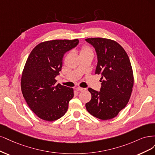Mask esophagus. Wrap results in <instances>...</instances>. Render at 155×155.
I'll return each mask as SVG.
<instances>
[{
    "mask_svg": "<svg viewBox=\"0 0 155 155\" xmlns=\"http://www.w3.org/2000/svg\"><path fill=\"white\" fill-rule=\"evenodd\" d=\"M76 89L77 91H83L86 90V89H85V88H82V87H77L76 88Z\"/></svg>",
    "mask_w": 155,
    "mask_h": 155,
    "instance_id": "34e87169",
    "label": "esophagus"
}]
</instances>
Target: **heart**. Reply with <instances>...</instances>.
<instances>
[{
    "label": "heart",
    "mask_w": 155,
    "mask_h": 155,
    "mask_svg": "<svg viewBox=\"0 0 155 155\" xmlns=\"http://www.w3.org/2000/svg\"><path fill=\"white\" fill-rule=\"evenodd\" d=\"M80 56L84 55H93L92 49L87 46H83L79 50Z\"/></svg>",
    "instance_id": "obj_1"
}]
</instances>
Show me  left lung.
Segmentation results:
<instances>
[{
	"mask_svg": "<svg viewBox=\"0 0 155 155\" xmlns=\"http://www.w3.org/2000/svg\"><path fill=\"white\" fill-rule=\"evenodd\" d=\"M86 41L95 48V74L102 75L101 91L88 88L91 99L86 107L94 117L110 120L126 106L131 95L134 77L130 60L124 49L113 40L98 37Z\"/></svg>",
	"mask_w": 155,
	"mask_h": 155,
	"instance_id": "obj_1",
	"label": "left lung"
}]
</instances>
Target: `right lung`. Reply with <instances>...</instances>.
<instances>
[{
  "label": "right lung",
  "mask_w": 155,
  "mask_h": 155,
  "mask_svg": "<svg viewBox=\"0 0 155 155\" xmlns=\"http://www.w3.org/2000/svg\"><path fill=\"white\" fill-rule=\"evenodd\" d=\"M78 39L53 40L38 44L27 59L21 90L29 107L44 120L51 122L66 113L73 89L57 84L64 54L77 46Z\"/></svg>",
  "instance_id": "1"
}]
</instances>
